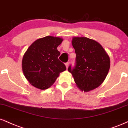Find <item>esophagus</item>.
<instances>
[{
    "label": "esophagus",
    "instance_id": "34e87169",
    "mask_svg": "<svg viewBox=\"0 0 128 128\" xmlns=\"http://www.w3.org/2000/svg\"><path fill=\"white\" fill-rule=\"evenodd\" d=\"M65 65H66V68H68V65H69V63H68V62H66V64H65Z\"/></svg>",
    "mask_w": 128,
    "mask_h": 128
}]
</instances>
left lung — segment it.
<instances>
[{"mask_svg": "<svg viewBox=\"0 0 128 128\" xmlns=\"http://www.w3.org/2000/svg\"><path fill=\"white\" fill-rule=\"evenodd\" d=\"M72 45L75 49L76 66L68 70L77 86L82 91L93 90L102 84L110 67V57L96 41L85 37H74Z\"/></svg>", "mask_w": 128, "mask_h": 128, "instance_id": "1", "label": "left lung"}]
</instances>
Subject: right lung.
I'll use <instances>...</instances> for the list:
<instances>
[{"mask_svg": "<svg viewBox=\"0 0 128 128\" xmlns=\"http://www.w3.org/2000/svg\"><path fill=\"white\" fill-rule=\"evenodd\" d=\"M61 38L46 36L34 41L25 52L22 68L29 83L36 88L44 90L54 84L60 73L66 70L58 60L57 47L62 43Z\"/></svg>", "mask_w": 128, "mask_h": 128, "instance_id": "add662e5", "label": "right lung"}]
</instances>
